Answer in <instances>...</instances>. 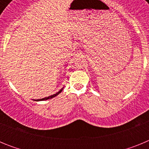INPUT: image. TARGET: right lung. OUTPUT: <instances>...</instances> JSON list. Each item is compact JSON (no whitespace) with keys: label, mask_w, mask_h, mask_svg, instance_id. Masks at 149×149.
Here are the masks:
<instances>
[{"label":"right lung","mask_w":149,"mask_h":149,"mask_svg":"<svg viewBox=\"0 0 149 149\" xmlns=\"http://www.w3.org/2000/svg\"><path fill=\"white\" fill-rule=\"evenodd\" d=\"M63 87L62 88V89H60V90L59 91V92H57V93H55V94L52 95H50V96H48V97H45V98H41V99L34 100V101H45V100H48V99H51V98H54L55 96L58 95L60 94V93H61L62 91H63Z\"/></svg>","instance_id":"add662e5"}]
</instances>
